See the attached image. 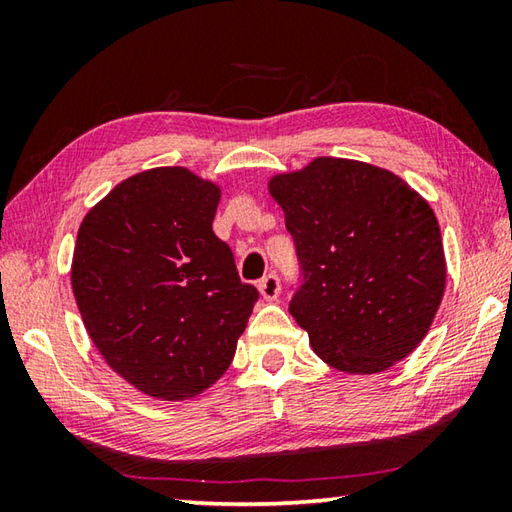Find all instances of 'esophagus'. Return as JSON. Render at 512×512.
Returning a JSON list of instances; mask_svg holds the SVG:
<instances>
[{"instance_id": "34e87169", "label": "esophagus", "mask_w": 512, "mask_h": 512, "mask_svg": "<svg viewBox=\"0 0 512 512\" xmlns=\"http://www.w3.org/2000/svg\"><path fill=\"white\" fill-rule=\"evenodd\" d=\"M259 295H262L266 301H275L281 292L279 286V277L277 275H266L262 281H259Z\"/></svg>"}]
</instances>
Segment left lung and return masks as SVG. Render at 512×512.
I'll list each match as a JSON object with an SVG mask.
<instances>
[{
	"instance_id": "left-lung-1",
	"label": "left lung",
	"mask_w": 512,
	"mask_h": 512,
	"mask_svg": "<svg viewBox=\"0 0 512 512\" xmlns=\"http://www.w3.org/2000/svg\"><path fill=\"white\" fill-rule=\"evenodd\" d=\"M268 193L295 237L303 284L290 314L323 363L378 374L427 336L447 286L438 217L394 171L319 156Z\"/></svg>"
}]
</instances>
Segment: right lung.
Masks as SVG:
<instances>
[{
  "instance_id": "obj_1",
  "label": "right lung",
  "mask_w": 512,
  "mask_h": 512,
  "mask_svg": "<svg viewBox=\"0 0 512 512\" xmlns=\"http://www.w3.org/2000/svg\"><path fill=\"white\" fill-rule=\"evenodd\" d=\"M220 198V184L187 167H156L118 182L79 226L70 281L85 330L151 398L209 389L259 297L213 233Z\"/></svg>"
}]
</instances>
